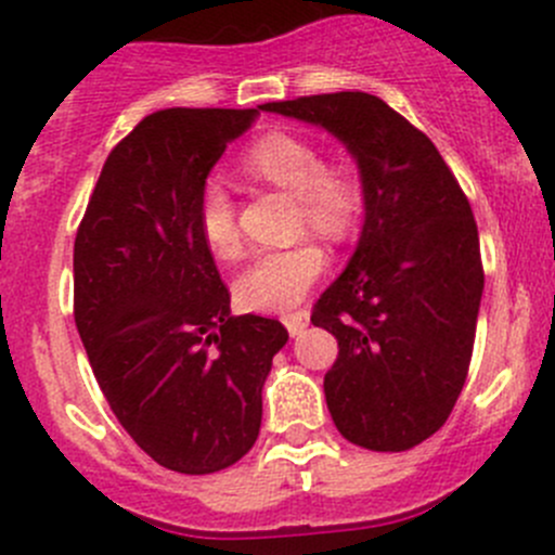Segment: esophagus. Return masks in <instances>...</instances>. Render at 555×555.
<instances>
[{"label": "esophagus", "instance_id": "esophagus-1", "mask_svg": "<svg viewBox=\"0 0 555 555\" xmlns=\"http://www.w3.org/2000/svg\"><path fill=\"white\" fill-rule=\"evenodd\" d=\"M282 322H284V327L289 330V335L295 338V335H300L306 327H309V311H306V309L289 311V313H284Z\"/></svg>", "mask_w": 555, "mask_h": 555}]
</instances>
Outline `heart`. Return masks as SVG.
I'll return each instance as SVG.
<instances>
[{
  "label": "heart",
  "instance_id": "b5f03b06",
  "mask_svg": "<svg viewBox=\"0 0 555 555\" xmlns=\"http://www.w3.org/2000/svg\"><path fill=\"white\" fill-rule=\"evenodd\" d=\"M242 171L257 182L287 190L298 201V225H309L333 242L349 236L362 215L360 171L344 160H322V147L311 137L271 131L251 142ZM198 228L211 255L231 260L242 249L236 201L225 184L209 182L198 198ZM327 266L319 244L298 242L284 249H260L236 276V298L246 309L284 311L298 304Z\"/></svg>",
  "mask_w": 555,
  "mask_h": 555
}]
</instances>
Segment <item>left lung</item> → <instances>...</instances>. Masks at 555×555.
Listing matches in <instances>:
<instances>
[{
	"mask_svg": "<svg viewBox=\"0 0 555 555\" xmlns=\"http://www.w3.org/2000/svg\"><path fill=\"white\" fill-rule=\"evenodd\" d=\"M260 109L324 128L357 160L360 242L311 313L338 340L324 400L349 443L413 449L451 416L473 357L483 262L467 195L427 133L371 93Z\"/></svg>",
	"mask_w": 555,
	"mask_h": 555,
	"instance_id": "left-lung-1",
	"label": "left lung"
}]
</instances>
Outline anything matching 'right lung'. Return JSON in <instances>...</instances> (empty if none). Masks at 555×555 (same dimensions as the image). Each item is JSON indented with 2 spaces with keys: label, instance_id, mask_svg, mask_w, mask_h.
<instances>
[{
  "label": "right lung",
  "instance_id": "obj_1",
  "mask_svg": "<svg viewBox=\"0 0 555 555\" xmlns=\"http://www.w3.org/2000/svg\"><path fill=\"white\" fill-rule=\"evenodd\" d=\"M257 109H160L106 158L75 238V322L106 402L160 467L209 475L255 446L282 322L231 317L198 228L206 177Z\"/></svg>",
  "mask_w": 555,
  "mask_h": 555
}]
</instances>
